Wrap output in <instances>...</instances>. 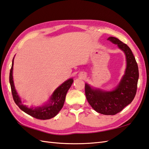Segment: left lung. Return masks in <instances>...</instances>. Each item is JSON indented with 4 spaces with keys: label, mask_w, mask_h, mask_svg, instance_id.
I'll return each mask as SVG.
<instances>
[{
    "label": "left lung",
    "mask_w": 149,
    "mask_h": 149,
    "mask_svg": "<svg viewBox=\"0 0 149 149\" xmlns=\"http://www.w3.org/2000/svg\"><path fill=\"white\" fill-rule=\"evenodd\" d=\"M111 41L125 54L127 68L125 74L115 90L109 92L92 89L85 84V95L90 105L94 110L106 115H114L121 111L133 100L136 93L139 71L138 64L131 49L120 40L109 37Z\"/></svg>",
    "instance_id": "8db88e82"
}]
</instances>
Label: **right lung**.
Wrapping results in <instances>:
<instances>
[{"label":"right lung","instance_id":"1","mask_svg":"<svg viewBox=\"0 0 149 149\" xmlns=\"http://www.w3.org/2000/svg\"><path fill=\"white\" fill-rule=\"evenodd\" d=\"M13 59L12 66L9 73V83L11 85V89L13 98L15 104L19 107L21 110L30 116L40 120H47L54 117L59 113L64 104L66 93L70 88L74 80L72 79L65 81L61 86H59L54 91V92L50 97V102L47 105L36 107V108H29L26 106L22 104L20 99L19 98L17 91L15 90L13 80Z\"/></svg>","mask_w":149,"mask_h":149}]
</instances>
